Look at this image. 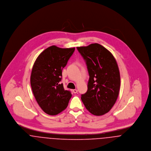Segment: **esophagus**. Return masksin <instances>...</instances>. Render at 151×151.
<instances>
[{"label": "esophagus", "instance_id": "34e87169", "mask_svg": "<svg viewBox=\"0 0 151 151\" xmlns=\"http://www.w3.org/2000/svg\"><path fill=\"white\" fill-rule=\"evenodd\" d=\"M73 93H75V94L77 93H78V90H76V89H74V90H73Z\"/></svg>", "mask_w": 151, "mask_h": 151}]
</instances>
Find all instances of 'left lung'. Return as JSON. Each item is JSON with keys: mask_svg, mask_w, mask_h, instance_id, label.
<instances>
[{"mask_svg": "<svg viewBox=\"0 0 151 151\" xmlns=\"http://www.w3.org/2000/svg\"><path fill=\"white\" fill-rule=\"evenodd\" d=\"M87 65L89 74L87 92L81 99L93 115L108 112L117 100L120 77L116 61L106 48L98 43L77 47Z\"/></svg>", "mask_w": 151, "mask_h": 151, "instance_id": "left-lung-1", "label": "left lung"}]
</instances>
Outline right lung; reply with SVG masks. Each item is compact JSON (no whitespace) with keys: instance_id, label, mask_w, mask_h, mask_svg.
Here are the masks:
<instances>
[{"instance_id":"right-lung-1","label":"right lung","mask_w":151,"mask_h":151,"mask_svg":"<svg viewBox=\"0 0 151 151\" xmlns=\"http://www.w3.org/2000/svg\"><path fill=\"white\" fill-rule=\"evenodd\" d=\"M75 49L51 46L42 52L34 63L30 80L32 92L40 107L48 115H56L64 111L72 97L60 82L62 70Z\"/></svg>"}]
</instances>
